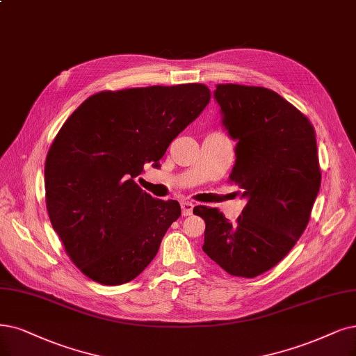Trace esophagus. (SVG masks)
I'll return each instance as SVG.
<instances>
[{
  "label": "esophagus",
  "mask_w": 356,
  "mask_h": 356,
  "mask_svg": "<svg viewBox=\"0 0 356 356\" xmlns=\"http://www.w3.org/2000/svg\"><path fill=\"white\" fill-rule=\"evenodd\" d=\"M193 207H195V205H193L192 202L183 201V202H181V213H183V216H192Z\"/></svg>",
  "instance_id": "34e87169"
}]
</instances>
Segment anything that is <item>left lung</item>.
Returning a JSON list of instances; mask_svg holds the SVG:
<instances>
[{
  "instance_id": "obj_1",
  "label": "left lung",
  "mask_w": 356,
  "mask_h": 356,
  "mask_svg": "<svg viewBox=\"0 0 356 356\" xmlns=\"http://www.w3.org/2000/svg\"><path fill=\"white\" fill-rule=\"evenodd\" d=\"M222 126L236 143L230 181L248 202L230 222L195 207L205 221L204 252L232 275L252 279L289 254L307 229L321 185L317 140L308 118L277 92L217 85Z\"/></svg>"
}]
</instances>
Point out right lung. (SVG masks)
<instances>
[{"mask_svg":"<svg viewBox=\"0 0 356 356\" xmlns=\"http://www.w3.org/2000/svg\"><path fill=\"white\" fill-rule=\"evenodd\" d=\"M201 83L104 90L63 124L45 161L47 209L65 252L89 279L123 284L148 267L177 201L155 200L135 179L209 102Z\"/></svg>","mask_w":356,"mask_h":356,"instance_id":"1","label":"right lung"}]
</instances>
